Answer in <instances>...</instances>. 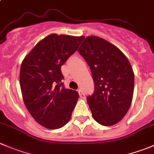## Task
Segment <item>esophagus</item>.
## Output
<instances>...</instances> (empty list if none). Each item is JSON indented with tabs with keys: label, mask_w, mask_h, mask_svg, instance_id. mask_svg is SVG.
Listing matches in <instances>:
<instances>
[{
	"label": "esophagus",
	"mask_w": 154,
	"mask_h": 154,
	"mask_svg": "<svg viewBox=\"0 0 154 154\" xmlns=\"http://www.w3.org/2000/svg\"><path fill=\"white\" fill-rule=\"evenodd\" d=\"M78 92H79V95H80V98H85V96H86V95H85L84 92H83V91L82 90V89H79Z\"/></svg>",
	"instance_id": "obj_1"
}]
</instances>
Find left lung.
<instances>
[{"label": "left lung", "mask_w": 154, "mask_h": 154, "mask_svg": "<svg viewBox=\"0 0 154 154\" xmlns=\"http://www.w3.org/2000/svg\"><path fill=\"white\" fill-rule=\"evenodd\" d=\"M77 51L93 79L95 90L86 100L94 120L102 126L116 124L129 110L133 96L135 76L129 60L117 47L95 36L85 38Z\"/></svg>", "instance_id": "obj_1"}]
</instances>
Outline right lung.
I'll return each mask as SVG.
<instances>
[{"label": "right lung", "instance_id": "right-lung-1", "mask_svg": "<svg viewBox=\"0 0 154 154\" xmlns=\"http://www.w3.org/2000/svg\"><path fill=\"white\" fill-rule=\"evenodd\" d=\"M84 37L53 34L40 41L21 65L20 87L33 118L50 129L69 121L77 104V91L66 89L61 67L77 51Z\"/></svg>", "mask_w": 154, "mask_h": 154}]
</instances>
